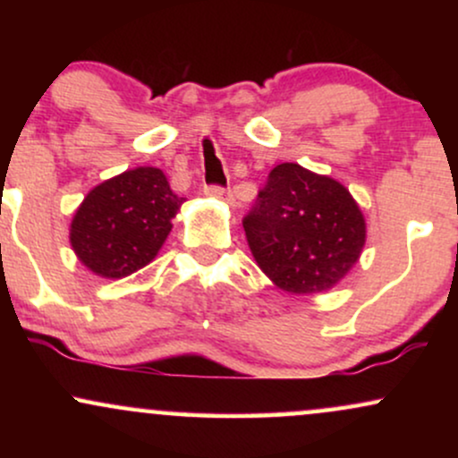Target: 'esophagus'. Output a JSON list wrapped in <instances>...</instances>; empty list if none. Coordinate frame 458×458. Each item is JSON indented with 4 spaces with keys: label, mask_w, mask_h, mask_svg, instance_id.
<instances>
[{
    "label": "esophagus",
    "mask_w": 458,
    "mask_h": 458,
    "mask_svg": "<svg viewBox=\"0 0 458 458\" xmlns=\"http://www.w3.org/2000/svg\"><path fill=\"white\" fill-rule=\"evenodd\" d=\"M204 191H207L208 196L224 199V202H228V204H234V196H233V191H230V189L219 187V185H208V187H204Z\"/></svg>",
    "instance_id": "obj_1"
}]
</instances>
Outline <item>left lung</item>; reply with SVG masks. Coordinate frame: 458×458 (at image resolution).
Wrapping results in <instances>:
<instances>
[{"label": "left lung", "mask_w": 458, "mask_h": 458, "mask_svg": "<svg viewBox=\"0 0 458 458\" xmlns=\"http://www.w3.org/2000/svg\"><path fill=\"white\" fill-rule=\"evenodd\" d=\"M243 228L260 269L295 295L338 284L366 243L364 215L349 189L297 163L273 167Z\"/></svg>", "instance_id": "obj_1"}]
</instances>
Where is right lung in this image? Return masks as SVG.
I'll use <instances>...</instances> for the list:
<instances>
[{"mask_svg":"<svg viewBox=\"0 0 458 458\" xmlns=\"http://www.w3.org/2000/svg\"><path fill=\"white\" fill-rule=\"evenodd\" d=\"M185 198L157 167H135L88 193L71 224V245L88 269L127 277L161 250Z\"/></svg>","mask_w":458,"mask_h":458,"instance_id":"obj_1","label":"right lung"}]
</instances>
